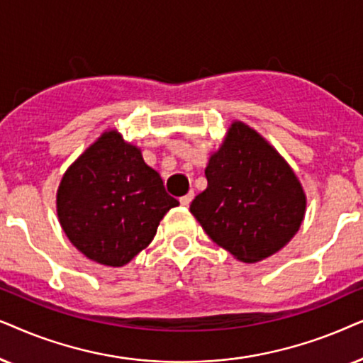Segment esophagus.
Wrapping results in <instances>:
<instances>
[{
	"instance_id": "1",
	"label": "esophagus",
	"mask_w": 363,
	"mask_h": 363,
	"mask_svg": "<svg viewBox=\"0 0 363 363\" xmlns=\"http://www.w3.org/2000/svg\"><path fill=\"white\" fill-rule=\"evenodd\" d=\"M192 199H194V192H192V191H191V192H187V194H186V196H182V197H181V199H179V202H181V204H182V206H186V207H187V206H189V204H191V202H192Z\"/></svg>"
}]
</instances>
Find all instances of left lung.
<instances>
[{"label": "left lung", "instance_id": "8db88e82", "mask_svg": "<svg viewBox=\"0 0 363 363\" xmlns=\"http://www.w3.org/2000/svg\"><path fill=\"white\" fill-rule=\"evenodd\" d=\"M207 189L191 212L217 245L259 262L291 240L306 214V194L289 164L244 123H234L206 167Z\"/></svg>", "mask_w": 363, "mask_h": 363}]
</instances>
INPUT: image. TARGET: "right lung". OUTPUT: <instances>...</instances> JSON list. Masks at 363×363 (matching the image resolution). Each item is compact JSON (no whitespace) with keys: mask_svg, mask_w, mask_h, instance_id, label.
I'll list each match as a JSON object with an SVG mask.
<instances>
[{"mask_svg":"<svg viewBox=\"0 0 363 363\" xmlns=\"http://www.w3.org/2000/svg\"><path fill=\"white\" fill-rule=\"evenodd\" d=\"M56 204L62 230L79 252L121 267L151 244L164 214L179 201L136 146L108 131L67 169Z\"/></svg>","mask_w":363,"mask_h":363,"instance_id":"obj_1","label":"right lung"}]
</instances>
